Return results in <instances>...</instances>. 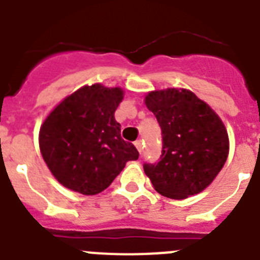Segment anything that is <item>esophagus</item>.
Listing matches in <instances>:
<instances>
[{"mask_svg":"<svg viewBox=\"0 0 260 260\" xmlns=\"http://www.w3.org/2000/svg\"><path fill=\"white\" fill-rule=\"evenodd\" d=\"M135 146L137 147L138 152H140V154H141V152H142V142L140 141V140H138V141H136V142H135Z\"/></svg>","mask_w":260,"mask_h":260,"instance_id":"obj_1","label":"esophagus"}]
</instances>
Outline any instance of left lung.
<instances>
[{"instance_id":"1","label":"left lung","mask_w":260,"mask_h":260,"mask_svg":"<svg viewBox=\"0 0 260 260\" xmlns=\"http://www.w3.org/2000/svg\"><path fill=\"white\" fill-rule=\"evenodd\" d=\"M161 129L159 161L145 163L155 190L186 199L212 183L229 156V135L219 116L187 89L150 92L145 99Z\"/></svg>"}]
</instances>
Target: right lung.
Returning a JSON list of instances; mask_svg holds the SVG:
<instances>
[{
    "mask_svg": "<svg viewBox=\"0 0 260 260\" xmlns=\"http://www.w3.org/2000/svg\"><path fill=\"white\" fill-rule=\"evenodd\" d=\"M123 100L118 87L84 86L51 111L40 131V149L55 178L67 188L96 195L111 185L125 163L138 159L115 120Z\"/></svg>",
    "mask_w": 260,
    "mask_h": 260,
    "instance_id": "1",
    "label": "right lung"
}]
</instances>
